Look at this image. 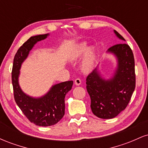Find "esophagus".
<instances>
[{"instance_id": "obj_1", "label": "esophagus", "mask_w": 148, "mask_h": 148, "mask_svg": "<svg viewBox=\"0 0 148 148\" xmlns=\"http://www.w3.org/2000/svg\"><path fill=\"white\" fill-rule=\"evenodd\" d=\"M74 84H75V85H76V86H79V85H81V79H76L75 81H74Z\"/></svg>"}]
</instances>
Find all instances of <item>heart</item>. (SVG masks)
<instances>
[{"instance_id": "b5f03b06", "label": "heart", "mask_w": 148, "mask_h": 148, "mask_svg": "<svg viewBox=\"0 0 148 148\" xmlns=\"http://www.w3.org/2000/svg\"><path fill=\"white\" fill-rule=\"evenodd\" d=\"M85 54L84 59L81 63V69L83 72H89L94 67L97 58V53L95 48H88L86 42L81 43L76 47L72 55V59L77 60Z\"/></svg>"}]
</instances>
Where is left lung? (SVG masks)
Wrapping results in <instances>:
<instances>
[{
    "instance_id": "obj_1",
    "label": "left lung",
    "mask_w": 148,
    "mask_h": 148,
    "mask_svg": "<svg viewBox=\"0 0 148 148\" xmlns=\"http://www.w3.org/2000/svg\"><path fill=\"white\" fill-rule=\"evenodd\" d=\"M120 40L125 41L116 30ZM117 59V67L110 79L102 78L97 67L86 79V88L90 97L93 114L102 119L115 118L126 108L136 86L134 54L130 46L120 43L107 51Z\"/></svg>"
}]
</instances>
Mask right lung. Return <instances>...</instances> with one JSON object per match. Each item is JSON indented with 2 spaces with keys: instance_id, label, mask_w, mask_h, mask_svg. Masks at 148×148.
I'll list each match as a JSON object with an SVG mask.
<instances>
[{
  "instance_id": "right-lung-1",
  "label": "right lung",
  "mask_w": 148,
  "mask_h": 148,
  "mask_svg": "<svg viewBox=\"0 0 148 148\" xmlns=\"http://www.w3.org/2000/svg\"><path fill=\"white\" fill-rule=\"evenodd\" d=\"M49 34L31 37L18 49L15 54L12 72V82L14 100L20 109L31 123L38 126L48 127L55 125L64 115V97L72 89L73 81L55 84L49 92L40 97H33L22 91L18 84L21 64L28 57L37 42L45 40Z\"/></svg>"
}]
</instances>
